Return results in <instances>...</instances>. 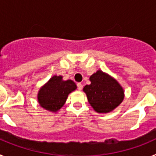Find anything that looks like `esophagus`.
Segmentation results:
<instances>
[{
	"label": "esophagus",
	"mask_w": 156,
	"mask_h": 156,
	"mask_svg": "<svg viewBox=\"0 0 156 156\" xmlns=\"http://www.w3.org/2000/svg\"><path fill=\"white\" fill-rule=\"evenodd\" d=\"M77 88H78V90H82V88H83L82 83H77Z\"/></svg>",
	"instance_id": "esophagus-1"
}]
</instances>
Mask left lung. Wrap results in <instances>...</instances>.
<instances>
[{
    "label": "left lung",
    "instance_id": "left-lung-1",
    "mask_svg": "<svg viewBox=\"0 0 156 156\" xmlns=\"http://www.w3.org/2000/svg\"><path fill=\"white\" fill-rule=\"evenodd\" d=\"M90 84L83 87L88 102L98 113H108L119 106L124 98V90L115 80L101 70L90 76Z\"/></svg>",
    "mask_w": 156,
    "mask_h": 156
}]
</instances>
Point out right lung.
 Returning a JSON list of instances; mask_svg holds the SVG:
<instances>
[{
    "instance_id": "obj_1",
    "label": "right lung",
    "mask_w": 156,
    "mask_h": 156,
    "mask_svg": "<svg viewBox=\"0 0 156 156\" xmlns=\"http://www.w3.org/2000/svg\"><path fill=\"white\" fill-rule=\"evenodd\" d=\"M76 89L71 80H62V76H54L40 89L37 100L44 109L56 112L64 105L68 95Z\"/></svg>"
}]
</instances>
